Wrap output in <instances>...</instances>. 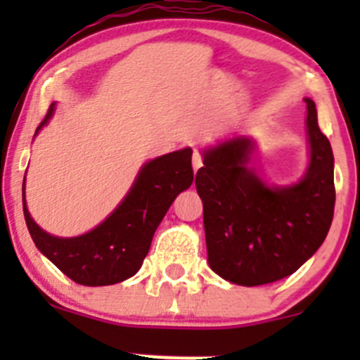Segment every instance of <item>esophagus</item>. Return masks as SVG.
I'll return each mask as SVG.
<instances>
[{"label": "esophagus", "instance_id": "esophagus-1", "mask_svg": "<svg viewBox=\"0 0 360 360\" xmlns=\"http://www.w3.org/2000/svg\"><path fill=\"white\" fill-rule=\"evenodd\" d=\"M191 163H193V170H195V172H197V170L202 167V157H200V153H198V151H193V157H191Z\"/></svg>", "mask_w": 360, "mask_h": 360}]
</instances>
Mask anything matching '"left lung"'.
I'll return each mask as SVG.
<instances>
[{"mask_svg": "<svg viewBox=\"0 0 360 360\" xmlns=\"http://www.w3.org/2000/svg\"><path fill=\"white\" fill-rule=\"evenodd\" d=\"M307 103L308 165L296 183L278 186L256 167L257 143L248 134L205 146L195 177L203 203L207 263L237 285H264L289 277L322 242L335 214V157Z\"/></svg>", "mask_w": 360, "mask_h": 360, "instance_id": "left-lung-1", "label": "left lung"}]
</instances>
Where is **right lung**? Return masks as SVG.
Returning a JSON list of instances; mask_svg holds the SVG:
<instances>
[{
    "mask_svg": "<svg viewBox=\"0 0 360 360\" xmlns=\"http://www.w3.org/2000/svg\"><path fill=\"white\" fill-rule=\"evenodd\" d=\"M56 108L52 103L34 137L49 125ZM191 153V148H183L144 163L116 209L103 223L78 237H56L32 219L25 202L24 177V217L32 242L76 284L99 288L127 281L139 271L169 207L193 183Z\"/></svg>",
    "mask_w": 360,
    "mask_h": 360,
    "instance_id": "1",
    "label": "right lung"
}]
</instances>
